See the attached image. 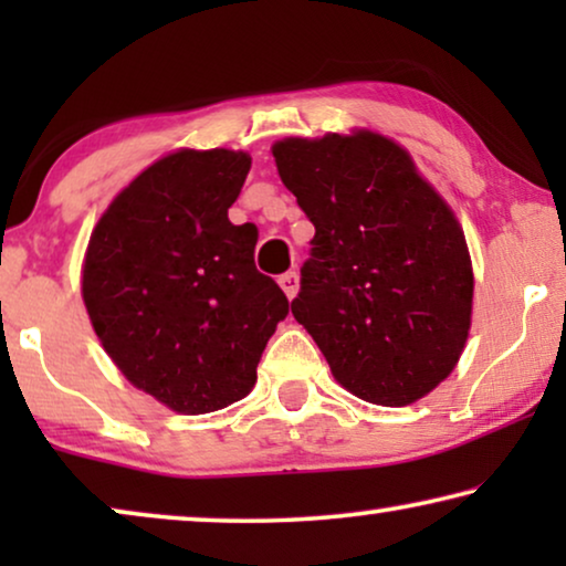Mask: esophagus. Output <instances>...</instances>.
<instances>
[{
	"mask_svg": "<svg viewBox=\"0 0 566 566\" xmlns=\"http://www.w3.org/2000/svg\"><path fill=\"white\" fill-rule=\"evenodd\" d=\"M277 283H281V289L285 291V296L293 298L298 293V273L296 270H289V273H283L277 277Z\"/></svg>",
	"mask_w": 566,
	"mask_h": 566,
	"instance_id": "1",
	"label": "esophagus"
}]
</instances>
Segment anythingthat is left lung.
<instances>
[{
    "instance_id": "1",
    "label": "left lung",
    "mask_w": 566,
    "mask_h": 566,
    "mask_svg": "<svg viewBox=\"0 0 566 566\" xmlns=\"http://www.w3.org/2000/svg\"><path fill=\"white\" fill-rule=\"evenodd\" d=\"M273 157L316 229L293 316L347 391L412 405L451 374L471 327L474 275L453 211L401 146L368 130L285 138Z\"/></svg>"
}]
</instances>
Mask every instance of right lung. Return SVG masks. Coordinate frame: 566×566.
Here are the masks:
<instances>
[{
    "instance_id": "right-lung-1",
    "label": "right lung",
    "mask_w": 566,
    "mask_h": 566,
    "mask_svg": "<svg viewBox=\"0 0 566 566\" xmlns=\"http://www.w3.org/2000/svg\"><path fill=\"white\" fill-rule=\"evenodd\" d=\"M252 159L182 149L144 169L97 221L84 258V306L130 384L182 415L234 405L289 298L254 268L258 229L229 208Z\"/></svg>"
}]
</instances>
